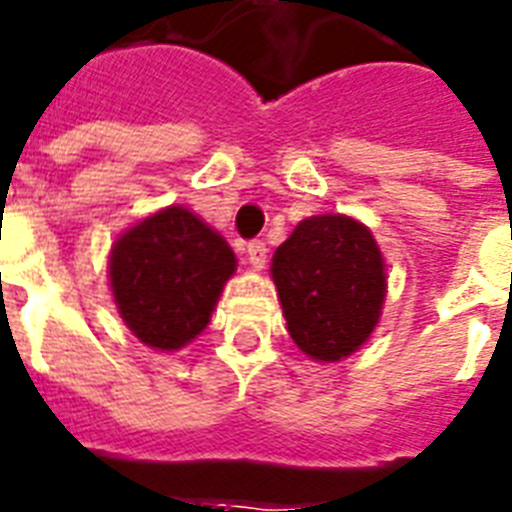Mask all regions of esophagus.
<instances>
[{
	"mask_svg": "<svg viewBox=\"0 0 512 512\" xmlns=\"http://www.w3.org/2000/svg\"><path fill=\"white\" fill-rule=\"evenodd\" d=\"M247 257H249V265L255 270H263L265 263H268V247L265 242L255 239V242L247 244Z\"/></svg>",
	"mask_w": 512,
	"mask_h": 512,
	"instance_id": "34e87169",
	"label": "esophagus"
}]
</instances>
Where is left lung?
<instances>
[{"label": "left lung", "mask_w": 512, "mask_h": 512, "mask_svg": "<svg viewBox=\"0 0 512 512\" xmlns=\"http://www.w3.org/2000/svg\"><path fill=\"white\" fill-rule=\"evenodd\" d=\"M270 276L294 344L318 363H336L360 350L381 318L384 257L355 218L302 220L276 249Z\"/></svg>", "instance_id": "8db88e82"}]
</instances>
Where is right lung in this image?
Masks as SVG:
<instances>
[{
  "label": "right lung",
  "instance_id": "1",
  "mask_svg": "<svg viewBox=\"0 0 512 512\" xmlns=\"http://www.w3.org/2000/svg\"><path fill=\"white\" fill-rule=\"evenodd\" d=\"M107 270L123 323L152 350L173 352L207 328L236 255L197 215L170 205L118 236Z\"/></svg>",
  "mask_w": 512,
  "mask_h": 512
}]
</instances>
